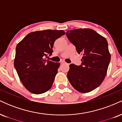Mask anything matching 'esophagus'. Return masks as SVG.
<instances>
[{
    "label": "esophagus",
    "instance_id": "1",
    "mask_svg": "<svg viewBox=\"0 0 122 122\" xmlns=\"http://www.w3.org/2000/svg\"><path fill=\"white\" fill-rule=\"evenodd\" d=\"M61 64H66V62H64V61H61Z\"/></svg>",
    "mask_w": 122,
    "mask_h": 122
}]
</instances>
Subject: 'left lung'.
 <instances>
[{
	"label": "left lung",
	"mask_w": 122,
	"mask_h": 122,
	"mask_svg": "<svg viewBox=\"0 0 122 122\" xmlns=\"http://www.w3.org/2000/svg\"><path fill=\"white\" fill-rule=\"evenodd\" d=\"M66 35L77 53L83 55L80 65H69L68 79L77 91H92L101 84L107 74L111 60L107 41L90 29L67 31Z\"/></svg>",
	"instance_id": "obj_1"
}]
</instances>
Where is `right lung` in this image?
<instances>
[{
	"mask_svg": "<svg viewBox=\"0 0 122 122\" xmlns=\"http://www.w3.org/2000/svg\"><path fill=\"white\" fill-rule=\"evenodd\" d=\"M65 32L46 30L29 33L16 45L14 67L25 88L34 94L52 86L60 63L45 60L52 54L54 42Z\"/></svg>",
	"mask_w": 122,
	"mask_h": 122,
	"instance_id": "1",
	"label": "right lung"
}]
</instances>
